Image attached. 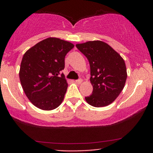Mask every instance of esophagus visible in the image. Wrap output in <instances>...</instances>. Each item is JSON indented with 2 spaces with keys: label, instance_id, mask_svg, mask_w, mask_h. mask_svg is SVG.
Masks as SVG:
<instances>
[{
  "label": "esophagus",
  "instance_id": "1",
  "mask_svg": "<svg viewBox=\"0 0 153 153\" xmlns=\"http://www.w3.org/2000/svg\"><path fill=\"white\" fill-rule=\"evenodd\" d=\"M75 82L76 83V84H81V82H82V80H81V79H78V80H75Z\"/></svg>",
  "mask_w": 153,
  "mask_h": 153
}]
</instances>
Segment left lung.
I'll return each instance as SVG.
<instances>
[{
  "mask_svg": "<svg viewBox=\"0 0 153 153\" xmlns=\"http://www.w3.org/2000/svg\"><path fill=\"white\" fill-rule=\"evenodd\" d=\"M86 57L90 66V82L92 94L85 97L86 102L95 107L112 104L124 89L126 68L121 55L101 41H88L76 44Z\"/></svg>",
  "mask_w": 153,
  "mask_h": 153,
  "instance_id": "obj_1",
  "label": "left lung"
}]
</instances>
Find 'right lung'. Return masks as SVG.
I'll return each mask as SVG.
<instances>
[{
	"label": "right lung",
	"instance_id": "obj_1",
	"mask_svg": "<svg viewBox=\"0 0 153 153\" xmlns=\"http://www.w3.org/2000/svg\"><path fill=\"white\" fill-rule=\"evenodd\" d=\"M73 47L70 42L48 38L24 55L20 81L26 95L36 107L52 110L62 103L68 84L61 71L65 67L66 55Z\"/></svg>",
	"mask_w": 153,
	"mask_h": 153
}]
</instances>
